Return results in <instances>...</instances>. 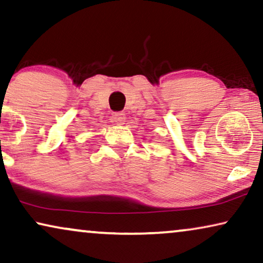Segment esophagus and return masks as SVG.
<instances>
[{
	"mask_svg": "<svg viewBox=\"0 0 263 263\" xmlns=\"http://www.w3.org/2000/svg\"><path fill=\"white\" fill-rule=\"evenodd\" d=\"M125 119H126V117H125V114L124 113H115L114 115H113V120L117 122L118 125H122L125 122Z\"/></svg>",
	"mask_w": 263,
	"mask_h": 263,
	"instance_id": "esophagus-1",
	"label": "esophagus"
}]
</instances>
